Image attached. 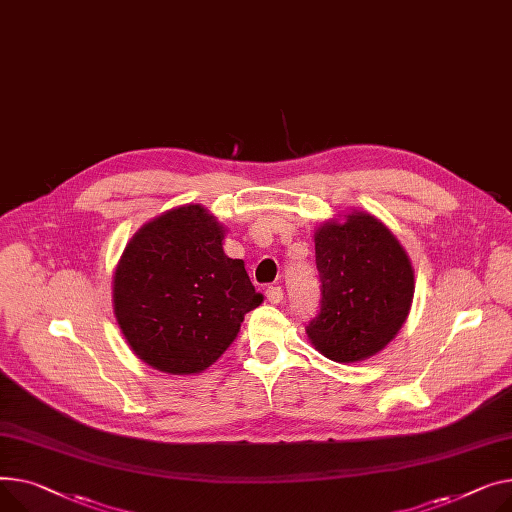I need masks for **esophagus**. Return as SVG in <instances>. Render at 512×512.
<instances>
[{
	"label": "esophagus",
	"instance_id": "esophagus-1",
	"mask_svg": "<svg viewBox=\"0 0 512 512\" xmlns=\"http://www.w3.org/2000/svg\"><path fill=\"white\" fill-rule=\"evenodd\" d=\"M266 299H268V302L270 304H279L281 302V299H283V289L281 287H268L266 289Z\"/></svg>",
	"mask_w": 512,
	"mask_h": 512
}]
</instances>
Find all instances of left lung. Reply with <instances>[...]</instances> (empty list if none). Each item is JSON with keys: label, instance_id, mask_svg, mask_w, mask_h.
Returning a JSON list of instances; mask_svg holds the SVG:
<instances>
[{"label": "left lung", "instance_id": "obj_1", "mask_svg": "<svg viewBox=\"0 0 512 512\" xmlns=\"http://www.w3.org/2000/svg\"><path fill=\"white\" fill-rule=\"evenodd\" d=\"M314 244L322 299L306 333L333 362H362L393 341L409 316L411 260L393 231L364 210L322 223Z\"/></svg>", "mask_w": 512, "mask_h": 512}]
</instances>
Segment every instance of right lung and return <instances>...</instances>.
Wrapping results in <instances>:
<instances>
[{
  "label": "right lung",
  "instance_id": "add662e5",
  "mask_svg": "<svg viewBox=\"0 0 512 512\" xmlns=\"http://www.w3.org/2000/svg\"><path fill=\"white\" fill-rule=\"evenodd\" d=\"M225 227L200 204L142 225L113 275V312L144 364L165 374L213 366L262 304L244 260L223 252Z\"/></svg>",
  "mask_w": 512,
  "mask_h": 512
}]
</instances>
